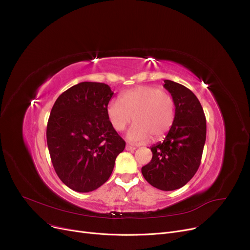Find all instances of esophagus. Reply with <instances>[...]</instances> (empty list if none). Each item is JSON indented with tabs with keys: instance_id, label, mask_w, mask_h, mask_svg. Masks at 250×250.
<instances>
[{
	"instance_id": "obj_1",
	"label": "esophagus",
	"mask_w": 250,
	"mask_h": 250,
	"mask_svg": "<svg viewBox=\"0 0 250 250\" xmlns=\"http://www.w3.org/2000/svg\"><path fill=\"white\" fill-rule=\"evenodd\" d=\"M125 150H126V151H130V152H134V151L136 150V147H134V146H132V145H128V144H126Z\"/></svg>"
}]
</instances>
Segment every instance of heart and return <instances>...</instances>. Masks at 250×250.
<instances>
[{
	"instance_id": "1",
	"label": "heart",
	"mask_w": 250,
	"mask_h": 250,
	"mask_svg": "<svg viewBox=\"0 0 250 250\" xmlns=\"http://www.w3.org/2000/svg\"><path fill=\"white\" fill-rule=\"evenodd\" d=\"M110 125L116 132L123 130L133 121L126 139L135 144L147 142L151 137L158 140L171 128L175 118L173 97L152 86L137 87L120 97V102H109L106 109Z\"/></svg>"
}]
</instances>
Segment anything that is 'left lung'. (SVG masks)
Listing matches in <instances>:
<instances>
[{
    "label": "left lung",
    "instance_id": "obj_1",
    "mask_svg": "<svg viewBox=\"0 0 250 250\" xmlns=\"http://www.w3.org/2000/svg\"><path fill=\"white\" fill-rule=\"evenodd\" d=\"M164 83L174 99V123L164 141L151 147L152 160L142 167V174L152 187L168 191L186 186L198 171L207 123L199 99L188 88L170 80Z\"/></svg>",
    "mask_w": 250,
    "mask_h": 250
}]
</instances>
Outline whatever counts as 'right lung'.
Masks as SVG:
<instances>
[{
    "instance_id": "right-lung-1",
    "label": "right lung",
    "mask_w": 250,
    "mask_h": 250,
    "mask_svg": "<svg viewBox=\"0 0 250 250\" xmlns=\"http://www.w3.org/2000/svg\"><path fill=\"white\" fill-rule=\"evenodd\" d=\"M113 95L104 83L82 82L62 93L46 127L50 159L60 179L78 192L100 188L110 177L125 142L109 124Z\"/></svg>"
}]
</instances>
